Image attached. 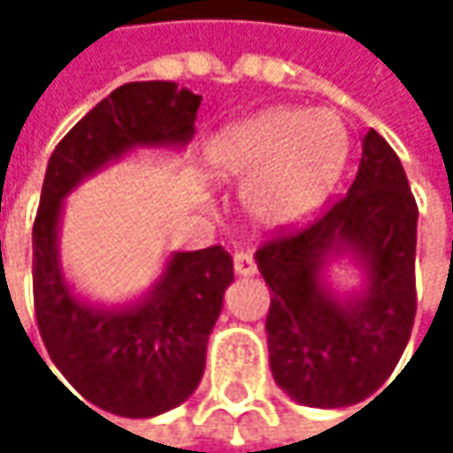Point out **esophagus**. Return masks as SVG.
<instances>
[{"instance_id": "1", "label": "esophagus", "mask_w": 453, "mask_h": 453, "mask_svg": "<svg viewBox=\"0 0 453 453\" xmlns=\"http://www.w3.org/2000/svg\"><path fill=\"white\" fill-rule=\"evenodd\" d=\"M233 270H235V275H254V273H257V262H254L251 254L238 251V254L233 257Z\"/></svg>"}]
</instances>
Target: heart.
Instances as JSON below:
<instances>
[{"label":"heart","instance_id":"1","mask_svg":"<svg viewBox=\"0 0 453 453\" xmlns=\"http://www.w3.org/2000/svg\"><path fill=\"white\" fill-rule=\"evenodd\" d=\"M349 162L338 115L296 107L265 110L215 134L207 165L215 178L246 186V207L265 227L307 220L333 194Z\"/></svg>","mask_w":453,"mask_h":453}]
</instances>
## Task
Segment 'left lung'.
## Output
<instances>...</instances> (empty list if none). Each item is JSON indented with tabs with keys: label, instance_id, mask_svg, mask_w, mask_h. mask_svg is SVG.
Returning a JSON list of instances; mask_svg holds the SVG:
<instances>
[{
	"label": "left lung",
	"instance_id": "1",
	"mask_svg": "<svg viewBox=\"0 0 453 453\" xmlns=\"http://www.w3.org/2000/svg\"><path fill=\"white\" fill-rule=\"evenodd\" d=\"M417 202L388 141L370 128L346 196L257 249L270 286L267 349L275 383L307 407H351L399 365L417 312ZM333 250H354L371 286L341 305L319 286Z\"/></svg>",
	"mask_w": 453,
	"mask_h": 453
}]
</instances>
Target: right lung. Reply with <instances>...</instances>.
Returning <instances> with one entry per match:
<instances>
[{
  "instance_id": "obj_1",
  "label": "right lung",
  "mask_w": 453,
  "mask_h": 453,
  "mask_svg": "<svg viewBox=\"0 0 453 453\" xmlns=\"http://www.w3.org/2000/svg\"><path fill=\"white\" fill-rule=\"evenodd\" d=\"M199 104L202 96L170 81L126 83L67 131L46 165L34 220L39 333L75 394L120 417L162 414L196 391L207 341L233 280V259L223 246L178 251L141 304L115 312L86 307L67 288L57 262L62 199L83 175L128 149L186 143L194 136Z\"/></svg>"
}]
</instances>
